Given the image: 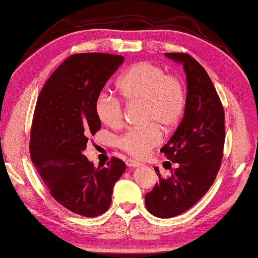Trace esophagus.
<instances>
[{
  "instance_id": "esophagus-1",
  "label": "esophagus",
  "mask_w": 258,
  "mask_h": 258,
  "mask_svg": "<svg viewBox=\"0 0 258 258\" xmlns=\"http://www.w3.org/2000/svg\"><path fill=\"white\" fill-rule=\"evenodd\" d=\"M126 165H127L128 167H138V166H140L141 164H140V162L136 161V160H133V159H128V160L126 161Z\"/></svg>"
}]
</instances>
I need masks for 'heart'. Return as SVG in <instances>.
I'll return each instance as SVG.
<instances>
[{
	"label": "heart",
	"mask_w": 258,
	"mask_h": 258,
	"mask_svg": "<svg viewBox=\"0 0 258 258\" xmlns=\"http://www.w3.org/2000/svg\"><path fill=\"white\" fill-rule=\"evenodd\" d=\"M117 89L127 103L143 104V119L148 124L132 128L118 139V147L136 158H144L161 141V127L169 131L182 119L187 106L186 86L176 75L167 74L160 65L139 61L117 81ZM94 113L108 127L124 124L120 100L101 92L94 100Z\"/></svg>",
	"instance_id": "heart-1"
}]
</instances>
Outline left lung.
<instances>
[{"label": "left lung", "mask_w": 258, "mask_h": 258, "mask_svg": "<svg viewBox=\"0 0 258 258\" xmlns=\"http://www.w3.org/2000/svg\"><path fill=\"white\" fill-rule=\"evenodd\" d=\"M182 64L187 77V106L183 118L160 152L174 164L145 195L152 215L168 219L180 215L202 199L215 181L223 158L224 110L208 74L197 59L183 52H167Z\"/></svg>", "instance_id": "1"}]
</instances>
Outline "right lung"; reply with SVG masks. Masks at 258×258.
Wrapping results in <instances>:
<instances>
[{
    "instance_id": "right-lung-1",
    "label": "right lung",
    "mask_w": 258,
    "mask_h": 258,
    "mask_svg": "<svg viewBox=\"0 0 258 258\" xmlns=\"http://www.w3.org/2000/svg\"><path fill=\"white\" fill-rule=\"evenodd\" d=\"M124 57L76 53L58 67L39 92L30 130V157L55 200L70 212L96 217L108 209L125 162L112 157L94 167L83 154L100 130L94 100Z\"/></svg>"
}]
</instances>
